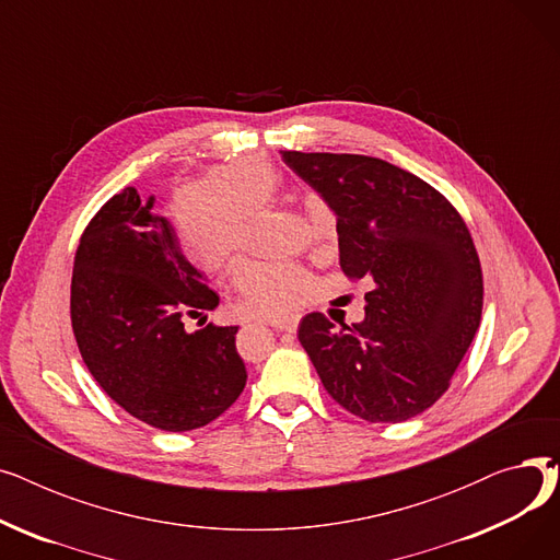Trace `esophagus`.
I'll list each match as a JSON object with an SVG mask.
<instances>
[{
	"label": "esophagus",
	"mask_w": 560,
	"mask_h": 560,
	"mask_svg": "<svg viewBox=\"0 0 560 560\" xmlns=\"http://www.w3.org/2000/svg\"><path fill=\"white\" fill-rule=\"evenodd\" d=\"M268 325L272 329H279V331H288V334H295L298 327H300V317L292 315V317H283V319H270Z\"/></svg>",
	"instance_id": "34e87169"
}]
</instances>
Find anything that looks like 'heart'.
Wrapping results in <instances>:
<instances>
[{"label": "heart", "instance_id": "obj_1", "mask_svg": "<svg viewBox=\"0 0 560 560\" xmlns=\"http://www.w3.org/2000/svg\"><path fill=\"white\" fill-rule=\"evenodd\" d=\"M283 192L281 170L262 156L226 159L203 167L201 179L184 176L172 182L165 220L176 252L201 275L220 272L233 253L252 249V215L270 209ZM306 213L315 252L325 258L336 256L340 220L334 206L313 195ZM229 277L252 311L272 319L298 315L319 298L317 279L290 260L270 262L236 254L229 260Z\"/></svg>", "mask_w": 560, "mask_h": 560}]
</instances>
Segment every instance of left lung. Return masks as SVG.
Instances as JSON below:
<instances>
[{"mask_svg": "<svg viewBox=\"0 0 560 560\" xmlns=\"http://www.w3.org/2000/svg\"><path fill=\"white\" fill-rule=\"evenodd\" d=\"M152 203L127 186L88 222L70 319L102 390L136 420L182 433L218 420L241 397L247 370L235 351L238 327L186 334L182 315L197 317L220 300L176 252Z\"/></svg>", "mask_w": 560, "mask_h": 560, "instance_id": "1", "label": "left lung"}]
</instances>
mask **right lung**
<instances>
[{
  "label": "right lung",
  "mask_w": 560,
  "mask_h": 560,
  "mask_svg": "<svg viewBox=\"0 0 560 560\" xmlns=\"http://www.w3.org/2000/svg\"><path fill=\"white\" fill-rule=\"evenodd\" d=\"M340 220V268L363 281L365 319L334 331L308 313L300 342L351 416L397 424L450 386L483 311V272L454 203L397 165L361 154L281 152Z\"/></svg>",
  "instance_id": "right-lung-1"
}]
</instances>
